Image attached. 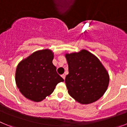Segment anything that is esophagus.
<instances>
[{"mask_svg":"<svg viewBox=\"0 0 127 127\" xmlns=\"http://www.w3.org/2000/svg\"><path fill=\"white\" fill-rule=\"evenodd\" d=\"M62 77L63 79H65V74H62Z\"/></svg>","mask_w":127,"mask_h":127,"instance_id":"34e87169","label":"esophagus"}]
</instances>
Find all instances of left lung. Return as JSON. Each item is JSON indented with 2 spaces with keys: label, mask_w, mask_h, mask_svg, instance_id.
Instances as JSON below:
<instances>
[{
  "label": "left lung",
  "mask_w": 127,
  "mask_h": 127,
  "mask_svg": "<svg viewBox=\"0 0 127 127\" xmlns=\"http://www.w3.org/2000/svg\"><path fill=\"white\" fill-rule=\"evenodd\" d=\"M69 74L65 77L69 95L82 104L95 102L107 90L109 77L97 57L86 50L66 54Z\"/></svg>",
  "instance_id": "obj_1"
}]
</instances>
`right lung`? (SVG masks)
Listing matches in <instances>:
<instances>
[{
  "instance_id": "add662e5",
  "label": "right lung",
  "mask_w": 127,
  "mask_h": 127,
  "mask_svg": "<svg viewBox=\"0 0 127 127\" xmlns=\"http://www.w3.org/2000/svg\"><path fill=\"white\" fill-rule=\"evenodd\" d=\"M50 50L32 53L22 60L16 70V83L22 95L34 102L42 100L51 95L55 86L64 79L58 74Z\"/></svg>"
}]
</instances>
